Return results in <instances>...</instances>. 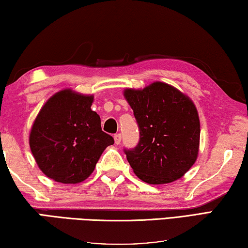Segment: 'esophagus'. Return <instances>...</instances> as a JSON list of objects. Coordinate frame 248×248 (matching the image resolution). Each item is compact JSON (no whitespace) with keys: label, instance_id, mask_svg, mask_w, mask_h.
Listing matches in <instances>:
<instances>
[{"label":"esophagus","instance_id":"esophagus-1","mask_svg":"<svg viewBox=\"0 0 248 248\" xmlns=\"http://www.w3.org/2000/svg\"><path fill=\"white\" fill-rule=\"evenodd\" d=\"M113 139H115V143L116 144H119L121 142V135H120V133H117V135H115V137H113Z\"/></svg>","mask_w":248,"mask_h":248}]
</instances>
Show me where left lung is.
Instances as JSON below:
<instances>
[{
  "label": "left lung",
  "instance_id": "1",
  "mask_svg": "<svg viewBox=\"0 0 248 248\" xmlns=\"http://www.w3.org/2000/svg\"><path fill=\"white\" fill-rule=\"evenodd\" d=\"M124 96L133 110L140 140L124 149L140 180L167 184L179 180L199 155L200 119L195 105L173 86L155 81L143 89L127 88Z\"/></svg>",
  "mask_w": 248,
  "mask_h": 248
}]
</instances>
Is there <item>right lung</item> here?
Instances as JSON below:
<instances>
[{"instance_id": "add662e5", "label": "right lung", "mask_w": 248, "mask_h": 248, "mask_svg": "<svg viewBox=\"0 0 248 248\" xmlns=\"http://www.w3.org/2000/svg\"><path fill=\"white\" fill-rule=\"evenodd\" d=\"M93 95L61 90L43 106L30 133V147L47 178L65 184L82 182L95 170L101 153L113 144L92 110Z\"/></svg>"}]
</instances>
